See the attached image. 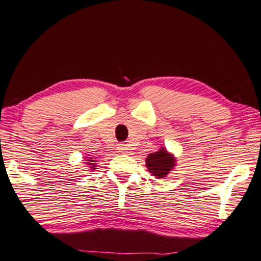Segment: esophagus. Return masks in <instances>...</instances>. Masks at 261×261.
<instances>
[{
    "instance_id": "esophagus-1",
    "label": "esophagus",
    "mask_w": 261,
    "mask_h": 261,
    "mask_svg": "<svg viewBox=\"0 0 261 261\" xmlns=\"http://www.w3.org/2000/svg\"><path fill=\"white\" fill-rule=\"evenodd\" d=\"M118 149H119V151H121V152H128V150H130L129 147H128V144H125V143L119 144Z\"/></svg>"
}]
</instances>
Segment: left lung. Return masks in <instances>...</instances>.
Masks as SVG:
<instances>
[{
  "mask_svg": "<svg viewBox=\"0 0 261 261\" xmlns=\"http://www.w3.org/2000/svg\"><path fill=\"white\" fill-rule=\"evenodd\" d=\"M145 164H147L150 173H152L154 176L161 179V177L166 176L167 173L172 170V167L175 166V161L163 148L159 151L150 153L147 161H145Z\"/></svg>",
  "mask_w": 261,
  "mask_h": 261,
  "instance_id": "1",
  "label": "left lung"
}]
</instances>
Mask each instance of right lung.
<instances>
[{
	"mask_svg": "<svg viewBox=\"0 0 261 261\" xmlns=\"http://www.w3.org/2000/svg\"><path fill=\"white\" fill-rule=\"evenodd\" d=\"M94 161V159H91V161H88V162H93ZM89 164V165H95V164H93V163H88ZM91 167H93V170H94V167L95 166H91Z\"/></svg>",
	"mask_w": 261,
	"mask_h": 261,
	"instance_id": "obj_1",
	"label": "right lung"
}]
</instances>
